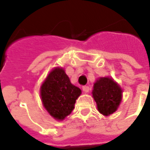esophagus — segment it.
<instances>
[{
	"label": "esophagus",
	"instance_id": "obj_1",
	"mask_svg": "<svg viewBox=\"0 0 150 150\" xmlns=\"http://www.w3.org/2000/svg\"><path fill=\"white\" fill-rule=\"evenodd\" d=\"M83 91L84 92H88L90 91V88L88 86H84V87H83Z\"/></svg>",
	"mask_w": 150,
	"mask_h": 150
}]
</instances>
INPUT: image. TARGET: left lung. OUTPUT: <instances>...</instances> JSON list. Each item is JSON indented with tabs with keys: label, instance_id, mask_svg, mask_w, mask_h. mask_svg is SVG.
Instances as JSON below:
<instances>
[{
	"label": "left lung",
	"instance_id": "obj_1",
	"mask_svg": "<svg viewBox=\"0 0 150 150\" xmlns=\"http://www.w3.org/2000/svg\"><path fill=\"white\" fill-rule=\"evenodd\" d=\"M121 89L112 79L100 78L96 82L92 95L97 104L99 112L109 116L116 112L121 101Z\"/></svg>",
	"mask_w": 150,
	"mask_h": 150
}]
</instances>
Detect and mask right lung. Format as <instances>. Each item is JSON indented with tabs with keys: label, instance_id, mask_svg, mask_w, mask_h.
<instances>
[{
	"label": "right lung",
	"instance_id": "obj_1",
	"mask_svg": "<svg viewBox=\"0 0 150 150\" xmlns=\"http://www.w3.org/2000/svg\"><path fill=\"white\" fill-rule=\"evenodd\" d=\"M81 90L75 87L64 70L55 68L41 87V97L47 112L56 120H63L71 114Z\"/></svg>",
	"mask_w": 150,
	"mask_h": 150
}]
</instances>
